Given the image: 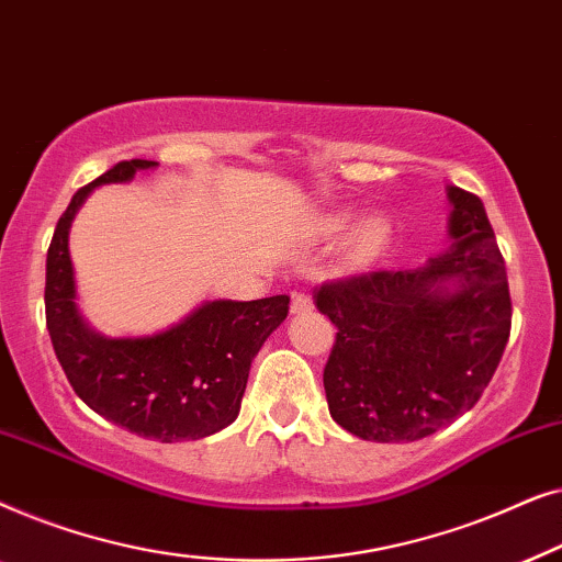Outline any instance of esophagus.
I'll return each instance as SVG.
<instances>
[{
	"mask_svg": "<svg viewBox=\"0 0 562 562\" xmlns=\"http://www.w3.org/2000/svg\"><path fill=\"white\" fill-rule=\"evenodd\" d=\"M312 310L314 304L306 294H294V299H291V314H294V317H299V314H310Z\"/></svg>",
	"mask_w": 562,
	"mask_h": 562,
	"instance_id": "esophagus-1",
	"label": "esophagus"
}]
</instances>
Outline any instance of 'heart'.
<instances>
[{
	"label": "heart",
	"instance_id": "obj_1",
	"mask_svg": "<svg viewBox=\"0 0 562 562\" xmlns=\"http://www.w3.org/2000/svg\"><path fill=\"white\" fill-rule=\"evenodd\" d=\"M350 212L337 210L322 214L319 229L322 235H337L348 227ZM391 237H394V225L383 212H368L356 225L348 229L342 245V260L350 268H366L379 260L389 250Z\"/></svg>",
	"mask_w": 562,
	"mask_h": 562
}]
</instances>
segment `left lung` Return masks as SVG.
<instances>
[{
  "mask_svg": "<svg viewBox=\"0 0 562 562\" xmlns=\"http://www.w3.org/2000/svg\"><path fill=\"white\" fill-rule=\"evenodd\" d=\"M450 245L409 271L317 291L337 327L325 366L329 414L371 442H414L473 409L504 356L512 299L475 194L448 187Z\"/></svg>",
  "mask_w": 562,
  "mask_h": 562,
  "instance_id": "8db88e82",
  "label": "left lung"
}]
</instances>
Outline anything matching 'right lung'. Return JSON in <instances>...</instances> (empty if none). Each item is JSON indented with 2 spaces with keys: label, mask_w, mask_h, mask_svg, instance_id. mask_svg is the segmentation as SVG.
<instances>
[{
  "label": "right lung",
  "mask_w": 562,
  "mask_h": 562,
  "mask_svg": "<svg viewBox=\"0 0 562 562\" xmlns=\"http://www.w3.org/2000/svg\"><path fill=\"white\" fill-rule=\"evenodd\" d=\"M156 166L143 158L122 160L76 191L45 260V322L58 363L89 409L145 440H202L237 419L252 358L286 319L289 296L214 299L153 335L97 333L76 304L71 222L97 187L127 183Z\"/></svg>",
  "instance_id": "right-lung-1"
}]
</instances>
